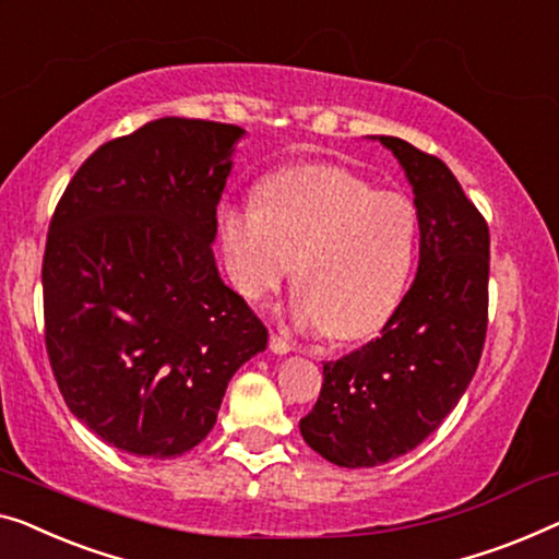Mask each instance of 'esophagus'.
Returning <instances> with one entry per match:
<instances>
[{"instance_id":"esophagus-1","label":"esophagus","mask_w":559,"mask_h":559,"mask_svg":"<svg viewBox=\"0 0 559 559\" xmlns=\"http://www.w3.org/2000/svg\"><path fill=\"white\" fill-rule=\"evenodd\" d=\"M270 347L277 355H285V353H289V350H295V343L293 340H289L287 335H282V333H272L270 335Z\"/></svg>"}]
</instances>
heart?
<instances>
[{
	"label": "heart",
	"instance_id": "obj_1",
	"mask_svg": "<svg viewBox=\"0 0 559 559\" xmlns=\"http://www.w3.org/2000/svg\"><path fill=\"white\" fill-rule=\"evenodd\" d=\"M257 209L216 214L231 285L260 302L295 264L293 318L353 340L378 333L406 293L418 212L399 191L373 189L340 166H293L254 193Z\"/></svg>",
	"mask_w": 559,
	"mask_h": 559
}]
</instances>
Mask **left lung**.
Instances as JSON below:
<instances>
[{"instance_id":"left-lung-1","label":"left lung","mask_w":559,"mask_h":559,"mask_svg":"<svg viewBox=\"0 0 559 559\" xmlns=\"http://www.w3.org/2000/svg\"><path fill=\"white\" fill-rule=\"evenodd\" d=\"M378 141L414 186L418 274L380 337L322 366L307 447L337 466H380L414 451L447 418L479 366L489 310V226L456 176L393 135Z\"/></svg>"}]
</instances>
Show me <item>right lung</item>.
Instances as JSON below:
<instances>
[{
    "mask_svg": "<svg viewBox=\"0 0 559 559\" xmlns=\"http://www.w3.org/2000/svg\"><path fill=\"white\" fill-rule=\"evenodd\" d=\"M239 126L158 118L64 189L43 260L45 345L72 416L135 456L191 451L266 328L214 262Z\"/></svg>",
    "mask_w": 559,
    "mask_h": 559,
    "instance_id": "obj_1",
    "label": "right lung"
}]
</instances>
